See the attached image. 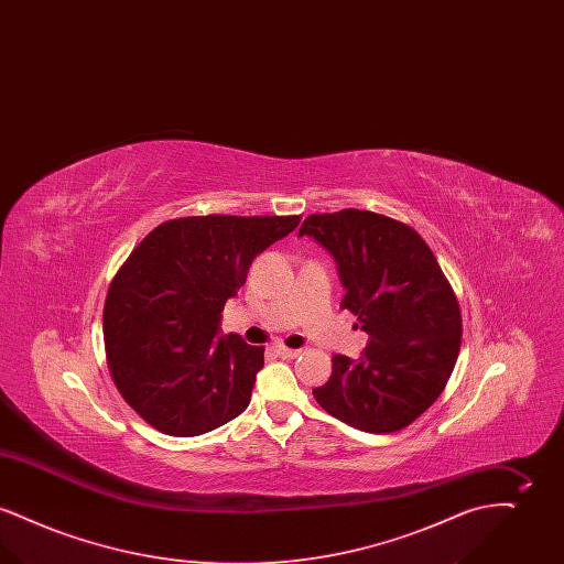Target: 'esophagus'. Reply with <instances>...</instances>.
Segmentation results:
<instances>
[{
  "label": "esophagus",
  "instance_id": "34e87169",
  "mask_svg": "<svg viewBox=\"0 0 564 564\" xmlns=\"http://www.w3.org/2000/svg\"><path fill=\"white\" fill-rule=\"evenodd\" d=\"M274 352L279 355V357H283V359H294V357H297L300 355V349H288V347H274Z\"/></svg>",
  "mask_w": 564,
  "mask_h": 564
}]
</instances>
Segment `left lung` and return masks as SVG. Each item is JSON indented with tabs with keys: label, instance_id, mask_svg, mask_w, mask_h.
I'll return each mask as SVG.
<instances>
[{
	"label": "left lung",
	"instance_id": "left-lung-1",
	"mask_svg": "<svg viewBox=\"0 0 564 564\" xmlns=\"http://www.w3.org/2000/svg\"><path fill=\"white\" fill-rule=\"evenodd\" d=\"M297 237L334 258L343 308L368 345L357 359L332 357L329 380L313 389L323 410L355 430H403L435 402L460 347V311L430 245L416 230L359 209L311 215Z\"/></svg>",
	"mask_w": 564,
	"mask_h": 564
}]
</instances>
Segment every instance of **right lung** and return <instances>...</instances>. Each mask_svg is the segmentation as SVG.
<instances>
[{"mask_svg":"<svg viewBox=\"0 0 564 564\" xmlns=\"http://www.w3.org/2000/svg\"><path fill=\"white\" fill-rule=\"evenodd\" d=\"M297 224V215L171 219L116 274L104 311L109 372L154 430L200 435L249 405L264 347L221 336V311L251 262Z\"/></svg>","mask_w":564,"mask_h":564,"instance_id":"right-lung-1","label":"right lung"}]
</instances>
